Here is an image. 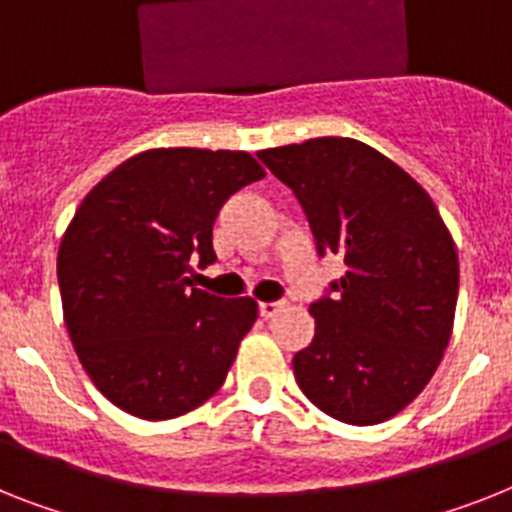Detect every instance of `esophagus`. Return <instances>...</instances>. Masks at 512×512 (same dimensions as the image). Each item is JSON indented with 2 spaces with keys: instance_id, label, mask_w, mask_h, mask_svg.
I'll list each match as a JSON object with an SVG mask.
<instances>
[{
  "instance_id": "34e87169",
  "label": "esophagus",
  "mask_w": 512,
  "mask_h": 512,
  "mask_svg": "<svg viewBox=\"0 0 512 512\" xmlns=\"http://www.w3.org/2000/svg\"><path fill=\"white\" fill-rule=\"evenodd\" d=\"M283 309V302H260V317L263 320H270L273 315H278Z\"/></svg>"
}]
</instances>
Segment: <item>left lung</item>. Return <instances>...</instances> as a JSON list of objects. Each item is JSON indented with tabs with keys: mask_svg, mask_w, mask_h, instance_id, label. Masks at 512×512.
<instances>
[{
	"mask_svg": "<svg viewBox=\"0 0 512 512\" xmlns=\"http://www.w3.org/2000/svg\"><path fill=\"white\" fill-rule=\"evenodd\" d=\"M307 213L317 252L343 257L333 296L309 307L315 338L294 377L317 409L367 427L427 388L453 333L458 252L414 176L351 137L257 153Z\"/></svg>",
	"mask_w": 512,
	"mask_h": 512,
	"instance_id": "left-lung-1",
	"label": "left lung"
}]
</instances>
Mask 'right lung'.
Returning a JSON list of instances; mask_svg holds the SVG:
<instances>
[{
    "mask_svg": "<svg viewBox=\"0 0 512 512\" xmlns=\"http://www.w3.org/2000/svg\"><path fill=\"white\" fill-rule=\"evenodd\" d=\"M263 176L244 150L153 148L119 163L75 210L57 255L64 325L117 409L161 422L223 385L257 302L195 289L192 260H216L218 210Z\"/></svg>",
    "mask_w": 512,
    "mask_h": 512,
    "instance_id": "add662e5",
    "label": "right lung"
}]
</instances>
